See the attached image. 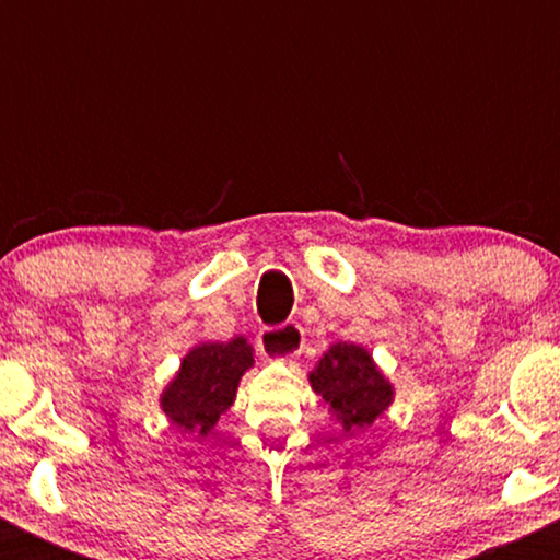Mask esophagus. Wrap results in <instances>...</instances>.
Wrapping results in <instances>:
<instances>
[{
	"label": "esophagus",
	"instance_id": "1",
	"mask_svg": "<svg viewBox=\"0 0 560 560\" xmlns=\"http://www.w3.org/2000/svg\"><path fill=\"white\" fill-rule=\"evenodd\" d=\"M258 342H260L262 355L289 361V358L298 355L302 347V326L292 320V324L279 326V329H262Z\"/></svg>",
	"mask_w": 560,
	"mask_h": 560
}]
</instances>
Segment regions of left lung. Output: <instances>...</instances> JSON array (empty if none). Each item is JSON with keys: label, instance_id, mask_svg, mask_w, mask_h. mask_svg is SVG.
Returning <instances> with one entry per match:
<instances>
[{"label": "left lung", "instance_id": "left-lung-1", "mask_svg": "<svg viewBox=\"0 0 560 560\" xmlns=\"http://www.w3.org/2000/svg\"><path fill=\"white\" fill-rule=\"evenodd\" d=\"M311 384L329 405L339 427L350 434L371 427L392 402L387 378L378 374L369 352L358 345H334L318 361Z\"/></svg>", "mask_w": 560, "mask_h": 560}]
</instances>
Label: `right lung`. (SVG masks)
Here are the masks:
<instances>
[{
  "instance_id": "1",
  "label": "right lung",
  "mask_w": 560,
  "mask_h": 560,
  "mask_svg": "<svg viewBox=\"0 0 560 560\" xmlns=\"http://www.w3.org/2000/svg\"><path fill=\"white\" fill-rule=\"evenodd\" d=\"M253 365V347L242 337L199 345L163 392L165 416L197 436H208L236 397V384Z\"/></svg>"
}]
</instances>
